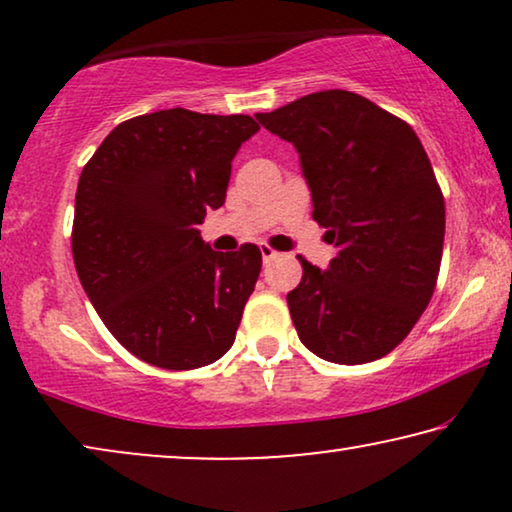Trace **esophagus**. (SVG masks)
<instances>
[{"label": "esophagus", "mask_w": 512, "mask_h": 512, "mask_svg": "<svg viewBox=\"0 0 512 512\" xmlns=\"http://www.w3.org/2000/svg\"><path fill=\"white\" fill-rule=\"evenodd\" d=\"M261 256H263V261L268 263V261H272V258L277 256V251L270 247V244H261Z\"/></svg>", "instance_id": "34e87169"}]
</instances>
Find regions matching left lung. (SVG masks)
<instances>
[{"label":"left lung","instance_id":"obj_1","mask_svg":"<svg viewBox=\"0 0 512 512\" xmlns=\"http://www.w3.org/2000/svg\"><path fill=\"white\" fill-rule=\"evenodd\" d=\"M258 123L296 146L314 221L338 249L286 296L303 345L359 366L382 359L412 331L438 282L445 198L415 130L366 97L321 90Z\"/></svg>","mask_w":512,"mask_h":512}]
</instances>
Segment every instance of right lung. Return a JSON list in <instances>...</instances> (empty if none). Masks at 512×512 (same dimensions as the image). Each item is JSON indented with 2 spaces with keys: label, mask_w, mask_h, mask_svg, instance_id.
I'll return each mask as SVG.
<instances>
[{
  "label": "right lung",
  "mask_w": 512,
  "mask_h": 512,
  "mask_svg": "<svg viewBox=\"0 0 512 512\" xmlns=\"http://www.w3.org/2000/svg\"><path fill=\"white\" fill-rule=\"evenodd\" d=\"M254 118L163 109L109 132L79 177L72 254L109 333L151 366L193 370L233 347L261 249L214 251L198 223L226 202Z\"/></svg>",
  "instance_id": "right-lung-1"
}]
</instances>
